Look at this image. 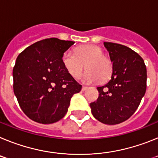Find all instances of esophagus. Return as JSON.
Segmentation results:
<instances>
[{"label": "esophagus", "instance_id": "obj_1", "mask_svg": "<svg viewBox=\"0 0 158 158\" xmlns=\"http://www.w3.org/2000/svg\"><path fill=\"white\" fill-rule=\"evenodd\" d=\"M88 89V87H86V86H82V91H85L86 89Z\"/></svg>", "mask_w": 158, "mask_h": 158}]
</instances>
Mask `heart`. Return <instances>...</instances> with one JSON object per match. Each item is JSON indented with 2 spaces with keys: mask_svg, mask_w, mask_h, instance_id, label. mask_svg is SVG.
Returning a JSON list of instances; mask_svg holds the SVG:
<instances>
[{
  "mask_svg": "<svg viewBox=\"0 0 158 158\" xmlns=\"http://www.w3.org/2000/svg\"><path fill=\"white\" fill-rule=\"evenodd\" d=\"M62 64L69 74L75 79L81 77L85 68L88 69L83 81L85 83H94L99 80L106 81L111 77L112 64L104 51L96 45L77 47L75 54L66 51L62 56Z\"/></svg>",
  "mask_w": 158,
  "mask_h": 158,
  "instance_id": "heart-1",
  "label": "heart"
}]
</instances>
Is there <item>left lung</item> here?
I'll return each mask as SVG.
<instances>
[{"label": "left lung", "mask_w": 158, "mask_h": 158, "mask_svg": "<svg viewBox=\"0 0 158 158\" xmlns=\"http://www.w3.org/2000/svg\"><path fill=\"white\" fill-rule=\"evenodd\" d=\"M112 62L111 80L97 87L99 97L90 104L93 116L115 125L126 121L140 104L146 89V67L142 57L126 46L104 42Z\"/></svg>", "instance_id": "1"}]
</instances>
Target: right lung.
<instances>
[{
    "mask_svg": "<svg viewBox=\"0 0 158 158\" xmlns=\"http://www.w3.org/2000/svg\"><path fill=\"white\" fill-rule=\"evenodd\" d=\"M74 42L46 39L18 55L13 68V90L19 107L31 120L58 122L68 111L73 94L82 86L62 64L64 53Z\"/></svg>",
    "mask_w": 158,
    "mask_h": 158,
    "instance_id": "obj_1",
    "label": "right lung"
}]
</instances>
